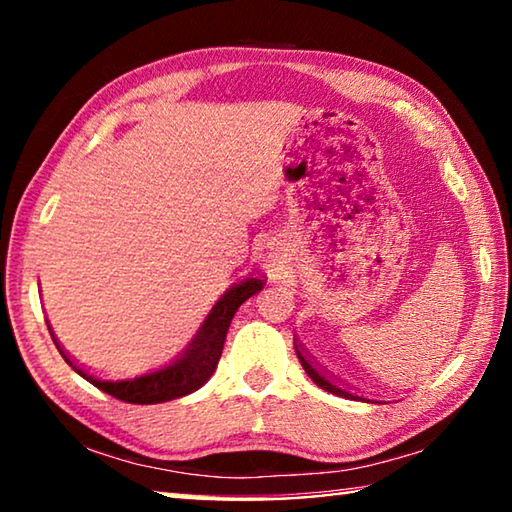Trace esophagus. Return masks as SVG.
Returning <instances> with one entry per match:
<instances>
[{
    "mask_svg": "<svg viewBox=\"0 0 512 512\" xmlns=\"http://www.w3.org/2000/svg\"><path fill=\"white\" fill-rule=\"evenodd\" d=\"M262 264H264V271L268 275H277L280 273V268L284 264V255H282V246L277 244L275 239H268L264 248H262Z\"/></svg>",
    "mask_w": 512,
    "mask_h": 512,
    "instance_id": "obj_1",
    "label": "esophagus"
}]
</instances>
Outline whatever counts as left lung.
Here are the masks:
<instances>
[{"instance_id":"8db88e82","label":"left lung","mask_w":512,"mask_h":512,"mask_svg":"<svg viewBox=\"0 0 512 512\" xmlns=\"http://www.w3.org/2000/svg\"><path fill=\"white\" fill-rule=\"evenodd\" d=\"M296 354H298V359H300V363H302V368H305V372H307V375L311 377V381H314L316 386L323 388V391H327V393H334V395H339V397H348V400H363V397L350 393L348 388H343V386L336 384V381L329 379V377L325 375V372H320L316 363L311 361L305 352H302L300 345H296Z\"/></svg>"}]
</instances>
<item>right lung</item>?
Returning a JSON list of instances; mask_svg holds the SVG:
<instances>
[{"label": "right lung", "instance_id": "1", "mask_svg": "<svg viewBox=\"0 0 512 512\" xmlns=\"http://www.w3.org/2000/svg\"><path fill=\"white\" fill-rule=\"evenodd\" d=\"M262 287H264V280H259V277H246L244 282H239L232 289L225 291L219 298V302L212 307L210 314H207V318L203 320V325L198 327L192 343H189L176 359H171L164 363V366L155 370H146L142 375H135V377L101 379V377L90 375V372H85L79 366H74L72 359L65 354L63 345L56 341L54 332H51V325L47 327L58 352L63 354V359L76 372H79L83 379H88L92 386H97L99 391L117 397V400L128 402V404L171 402V400H178V397H185L189 393L198 391V388H201L205 381L214 375L232 318H235L237 309L244 305L250 296H255V293L262 291Z\"/></svg>", "mask_w": 512, "mask_h": 512}]
</instances>
